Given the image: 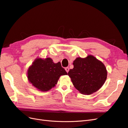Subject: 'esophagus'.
I'll list each match as a JSON object with an SVG mask.
<instances>
[{
  "label": "esophagus",
  "instance_id": "obj_1",
  "mask_svg": "<svg viewBox=\"0 0 128 128\" xmlns=\"http://www.w3.org/2000/svg\"><path fill=\"white\" fill-rule=\"evenodd\" d=\"M65 70H66V71L68 73V71H69V67H66L65 68Z\"/></svg>",
  "mask_w": 128,
  "mask_h": 128
}]
</instances>
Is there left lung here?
Segmentation results:
<instances>
[{
    "label": "left lung",
    "instance_id": "obj_1",
    "mask_svg": "<svg viewBox=\"0 0 128 128\" xmlns=\"http://www.w3.org/2000/svg\"><path fill=\"white\" fill-rule=\"evenodd\" d=\"M74 68L68 75L78 91L84 94H91L102 88L107 78L104 64L92 55L78 58L73 63Z\"/></svg>",
    "mask_w": 128,
    "mask_h": 128
}]
</instances>
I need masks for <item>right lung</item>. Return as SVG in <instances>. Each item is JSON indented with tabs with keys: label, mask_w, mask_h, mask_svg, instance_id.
Returning <instances> with one entry per match:
<instances>
[{
	"label": "right lung",
	"mask_w": 128,
	"mask_h": 128,
	"mask_svg": "<svg viewBox=\"0 0 128 128\" xmlns=\"http://www.w3.org/2000/svg\"><path fill=\"white\" fill-rule=\"evenodd\" d=\"M67 73L61 63L55 64L50 58H37L28 71L29 82L41 91H47L57 84L61 76Z\"/></svg>",
	"instance_id": "obj_1"
}]
</instances>
